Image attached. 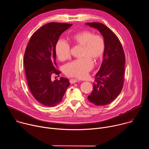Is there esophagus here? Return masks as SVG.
I'll return each instance as SVG.
<instances>
[{
	"label": "esophagus",
	"instance_id": "esophagus-1",
	"mask_svg": "<svg viewBox=\"0 0 149 149\" xmlns=\"http://www.w3.org/2000/svg\"><path fill=\"white\" fill-rule=\"evenodd\" d=\"M78 81V80L77 79H71V80L70 81V82L71 84H74V83H75V82H77Z\"/></svg>",
	"mask_w": 149,
	"mask_h": 149
}]
</instances>
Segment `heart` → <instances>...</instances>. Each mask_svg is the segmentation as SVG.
<instances>
[{
  "instance_id": "b5f03b06",
  "label": "heart",
  "mask_w": 149,
  "mask_h": 149,
  "mask_svg": "<svg viewBox=\"0 0 149 149\" xmlns=\"http://www.w3.org/2000/svg\"><path fill=\"white\" fill-rule=\"evenodd\" d=\"M71 41L82 47L81 56L83 58L66 65L65 73L71 77H86L93 67L91 59L97 61L102 58L105 48V40L101 35H94L90 31L83 30L74 34L71 37ZM55 53L61 61L69 59L71 56L70 45L65 40H59L55 46Z\"/></svg>"
}]
</instances>
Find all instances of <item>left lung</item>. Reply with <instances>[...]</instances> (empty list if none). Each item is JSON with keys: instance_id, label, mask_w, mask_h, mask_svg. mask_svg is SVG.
Wrapping results in <instances>:
<instances>
[{"instance_id": "obj_1", "label": "left lung", "mask_w": 149, "mask_h": 149, "mask_svg": "<svg viewBox=\"0 0 149 149\" xmlns=\"http://www.w3.org/2000/svg\"><path fill=\"white\" fill-rule=\"evenodd\" d=\"M86 24L99 31L105 43L103 61L95 75L93 90L88 100L95 105H105L114 101L122 90L125 55L118 38L107 26L98 22Z\"/></svg>"}]
</instances>
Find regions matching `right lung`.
I'll return each mask as SVG.
<instances>
[{
    "label": "right lung",
    "instance_id": "right-lung-1",
    "mask_svg": "<svg viewBox=\"0 0 149 149\" xmlns=\"http://www.w3.org/2000/svg\"><path fill=\"white\" fill-rule=\"evenodd\" d=\"M72 25L51 22L38 29L31 36L24 55V67L29 90L41 104L54 107L59 104L70 86L68 79L51 81L56 69L55 46L60 35Z\"/></svg>",
    "mask_w": 149,
    "mask_h": 149
}]
</instances>
